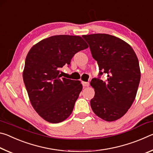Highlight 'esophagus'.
<instances>
[{
	"instance_id": "34e87169",
	"label": "esophagus",
	"mask_w": 153,
	"mask_h": 153,
	"mask_svg": "<svg viewBox=\"0 0 153 153\" xmlns=\"http://www.w3.org/2000/svg\"><path fill=\"white\" fill-rule=\"evenodd\" d=\"M82 84L84 87H88V86H89V85H90L89 82H82Z\"/></svg>"
}]
</instances>
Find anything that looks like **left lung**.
Instances as JSON below:
<instances>
[{
    "label": "left lung",
    "instance_id": "obj_1",
    "mask_svg": "<svg viewBox=\"0 0 153 153\" xmlns=\"http://www.w3.org/2000/svg\"><path fill=\"white\" fill-rule=\"evenodd\" d=\"M82 37L97 61L99 76L107 75L105 81L98 77L90 82L95 91L90 100L92 109L103 120H117L127 113L136 98L140 80L138 59L130 45L114 36L94 33Z\"/></svg>",
    "mask_w": 153,
    "mask_h": 153
}]
</instances>
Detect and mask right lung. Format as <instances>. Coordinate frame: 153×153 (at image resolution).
<instances>
[{
  "label": "right lung",
  "instance_id": "obj_1",
  "mask_svg": "<svg viewBox=\"0 0 153 153\" xmlns=\"http://www.w3.org/2000/svg\"><path fill=\"white\" fill-rule=\"evenodd\" d=\"M88 47L80 36L57 35L40 41L28 52L23 79L33 108L48 122H62L73 111L82 85L61 77L59 69Z\"/></svg>",
  "mask_w": 153,
  "mask_h": 153
}]
</instances>
